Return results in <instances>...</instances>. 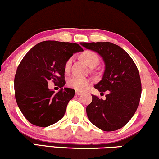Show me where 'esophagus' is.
Listing matches in <instances>:
<instances>
[{
  "label": "esophagus",
  "mask_w": 159,
  "mask_h": 159,
  "mask_svg": "<svg viewBox=\"0 0 159 159\" xmlns=\"http://www.w3.org/2000/svg\"><path fill=\"white\" fill-rule=\"evenodd\" d=\"M75 93H76V95L79 96V95H80V94H82V92L80 91H75Z\"/></svg>",
  "instance_id": "esophagus-1"
}]
</instances>
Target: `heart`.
<instances>
[{"instance_id":"1","label":"heart","mask_w":159,"mask_h":159,"mask_svg":"<svg viewBox=\"0 0 159 159\" xmlns=\"http://www.w3.org/2000/svg\"><path fill=\"white\" fill-rule=\"evenodd\" d=\"M82 58L86 63L91 67H94L99 62V57L96 53L91 51H86L82 54ZM72 63V58L70 57L66 60L64 66V69L66 72L69 71ZM91 81L87 78L80 77L77 76H73L68 80V85L70 88L76 91H84L90 85Z\"/></svg>"}]
</instances>
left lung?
Returning a JSON list of instances; mask_svg holds the SVG:
<instances>
[{
	"mask_svg": "<svg viewBox=\"0 0 159 159\" xmlns=\"http://www.w3.org/2000/svg\"><path fill=\"white\" fill-rule=\"evenodd\" d=\"M88 49L102 57L105 70L102 79L94 85L99 92H107L106 99L92 94L86 107L91 123L104 131L124 127L136 113L142 94L139 72L133 59L120 46L109 42L81 43Z\"/></svg>",
	"mask_w": 159,
	"mask_h": 159,
	"instance_id": "obj_1",
	"label": "left lung"
}]
</instances>
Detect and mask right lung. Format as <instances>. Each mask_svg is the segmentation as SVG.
<instances>
[{"mask_svg": "<svg viewBox=\"0 0 159 159\" xmlns=\"http://www.w3.org/2000/svg\"><path fill=\"white\" fill-rule=\"evenodd\" d=\"M83 51L77 43L47 40L39 43L27 52L17 68L15 95L25 118L38 127L50 126L60 120L75 91L62 88L64 66L74 53ZM52 80L61 89L57 93L48 88Z\"/></svg>", "mask_w": 159, "mask_h": 159, "instance_id": "obj_1", "label": "right lung"}]
</instances>
